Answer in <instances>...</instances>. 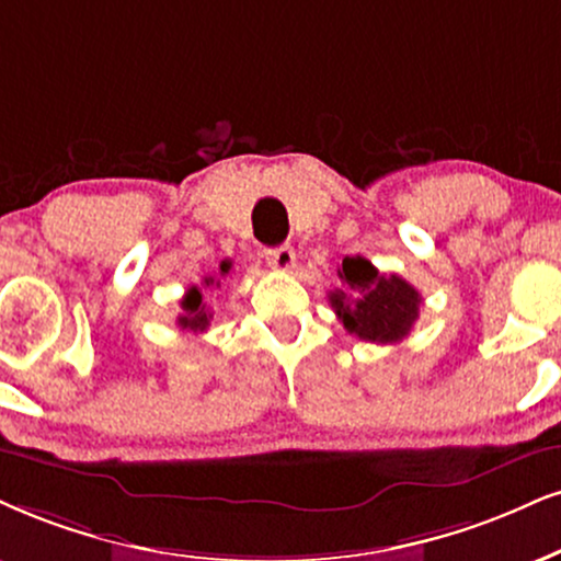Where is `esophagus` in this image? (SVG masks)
Listing matches in <instances>:
<instances>
[{
    "instance_id": "1",
    "label": "esophagus",
    "mask_w": 561,
    "mask_h": 561,
    "mask_svg": "<svg viewBox=\"0 0 561 561\" xmlns=\"http://www.w3.org/2000/svg\"><path fill=\"white\" fill-rule=\"evenodd\" d=\"M265 262H267V267L280 270V273H288V270L296 265V252L291 247L265 249Z\"/></svg>"
}]
</instances>
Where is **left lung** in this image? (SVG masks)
I'll use <instances>...</instances> for the list:
<instances>
[{"instance_id":"8db88e82","label":"left lung","mask_w":561,"mask_h":561,"mask_svg":"<svg viewBox=\"0 0 561 561\" xmlns=\"http://www.w3.org/2000/svg\"><path fill=\"white\" fill-rule=\"evenodd\" d=\"M337 275L354 291L328 296L337 320L351 335L369 343H398L419 320L421 294L400 275H382L364 257H343Z\"/></svg>"}]
</instances>
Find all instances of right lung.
<instances>
[{
  "label": "right lung",
  "instance_id": "1",
  "mask_svg": "<svg viewBox=\"0 0 561 561\" xmlns=\"http://www.w3.org/2000/svg\"><path fill=\"white\" fill-rule=\"evenodd\" d=\"M228 270H231V262H228V260L220 262V275H228ZM203 283H205V286H220V280L210 278V275H207ZM210 320H213V314H210V309H207L203 304V291H199V286H192L190 291L184 294L182 314L176 317V324L182 330H186V333L197 335V333H205Z\"/></svg>",
  "mask_w": 561,
  "mask_h": 561
}]
</instances>
